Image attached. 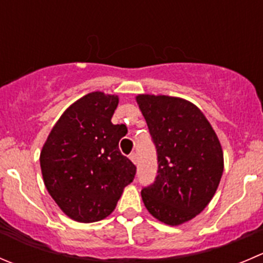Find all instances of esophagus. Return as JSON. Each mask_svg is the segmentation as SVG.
<instances>
[{
	"label": "esophagus",
	"mask_w": 263,
	"mask_h": 263,
	"mask_svg": "<svg viewBox=\"0 0 263 263\" xmlns=\"http://www.w3.org/2000/svg\"><path fill=\"white\" fill-rule=\"evenodd\" d=\"M129 159H131L132 162L135 163V164H137V154H136V153H131V154H129Z\"/></svg>",
	"instance_id": "34e87169"
}]
</instances>
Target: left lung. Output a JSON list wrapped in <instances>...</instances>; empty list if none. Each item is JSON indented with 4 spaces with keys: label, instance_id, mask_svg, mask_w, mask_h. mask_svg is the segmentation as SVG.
Masks as SVG:
<instances>
[{
    "label": "left lung",
    "instance_id": "8db88e82",
    "mask_svg": "<svg viewBox=\"0 0 263 263\" xmlns=\"http://www.w3.org/2000/svg\"><path fill=\"white\" fill-rule=\"evenodd\" d=\"M136 100L158 159L157 176L142 187V200L155 218L181 225L199 215L217 190L223 172L221 144L194 104L164 95H139Z\"/></svg>",
    "mask_w": 263,
    "mask_h": 263
}]
</instances>
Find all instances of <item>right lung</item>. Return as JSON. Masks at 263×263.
<instances>
[{
	"label": "right lung",
	"mask_w": 263,
	"mask_h": 263,
	"mask_svg": "<svg viewBox=\"0 0 263 263\" xmlns=\"http://www.w3.org/2000/svg\"><path fill=\"white\" fill-rule=\"evenodd\" d=\"M117 106L114 95L83 96L64 111L41 152L46 189L78 222H96L110 215L136 175V165L119 150L127 127L111 123Z\"/></svg>",
	"instance_id": "add662e5"
}]
</instances>
